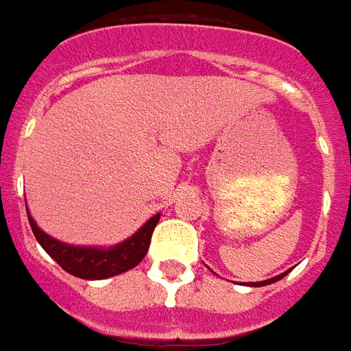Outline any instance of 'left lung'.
I'll return each instance as SVG.
<instances>
[{"label": "left lung", "mask_w": 351, "mask_h": 351, "mask_svg": "<svg viewBox=\"0 0 351 351\" xmlns=\"http://www.w3.org/2000/svg\"><path fill=\"white\" fill-rule=\"evenodd\" d=\"M286 274H287V272H284V274H278V276H274V278H271V280H265V282H254V284H250V286H256V287L267 286V284H272V282H276V280L284 278Z\"/></svg>", "instance_id": "obj_1"}]
</instances>
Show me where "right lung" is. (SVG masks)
Here are the masks:
<instances>
[{
    "mask_svg": "<svg viewBox=\"0 0 351 351\" xmlns=\"http://www.w3.org/2000/svg\"><path fill=\"white\" fill-rule=\"evenodd\" d=\"M27 220H29V226H32L37 243L41 244L45 252L64 271L84 280H103L108 278V276H116L120 272L130 271L143 261L146 252H148V246H150L154 228L158 226V220H160V214L152 216L128 241H123L122 244H118L114 248H108V250L82 248V246L60 243L47 233H43L32 216H27Z\"/></svg>",
    "mask_w": 351,
    "mask_h": 351,
    "instance_id": "right-lung-1",
    "label": "right lung"
}]
</instances>
